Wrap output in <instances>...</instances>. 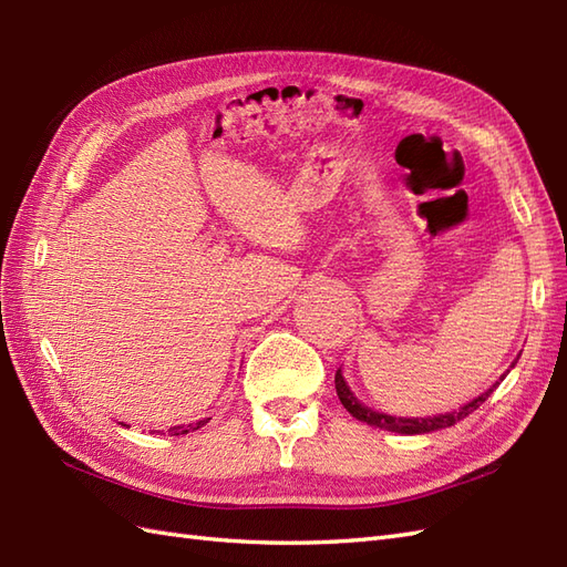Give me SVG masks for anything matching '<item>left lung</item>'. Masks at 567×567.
Masks as SVG:
<instances>
[{
    "instance_id": "obj_1",
    "label": "left lung",
    "mask_w": 567,
    "mask_h": 567,
    "mask_svg": "<svg viewBox=\"0 0 567 567\" xmlns=\"http://www.w3.org/2000/svg\"><path fill=\"white\" fill-rule=\"evenodd\" d=\"M514 368V365H512ZM504 380V375L499 378ZM499 388V382L492 384L487 392H483L480 396H475L473 402H467L465 406L457 409V412L451 414H439V416H426V419H406V416H390V414H382L375 412V409L365 406L363 402H358V396L348 388L346 380H343V372L341 368L336 370V394H339L341 404L348 409V414H353L358 421H365V424L375 426V429H384V431H394V433H404V436H414V433H429V431H436V429H445V426H453L455 421L465 419L467 414H473L475 409L483 404L487 396Z\"/></svg>"
}]
</instances>
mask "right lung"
Returning a JSON list of instances; mask_svg holds the SVG:
<instances>
[{"label": "right lung", "instance_id": "right-lung-1", "mask_svg": "<svg viewBox=\"0 0 567 567\" xmlns=\"http://www.w3.org/2000/svg\"><path fill=\"white\" fill-rule=\"evenodd\" d=\"M204 424H207V419L197 421V424H189V426H173L171 433H173V436H179V433H189V431H195V429H199V426H204Z\"/></svg>", "mask_w": 567, "mask_h": 567}]
</instances>
